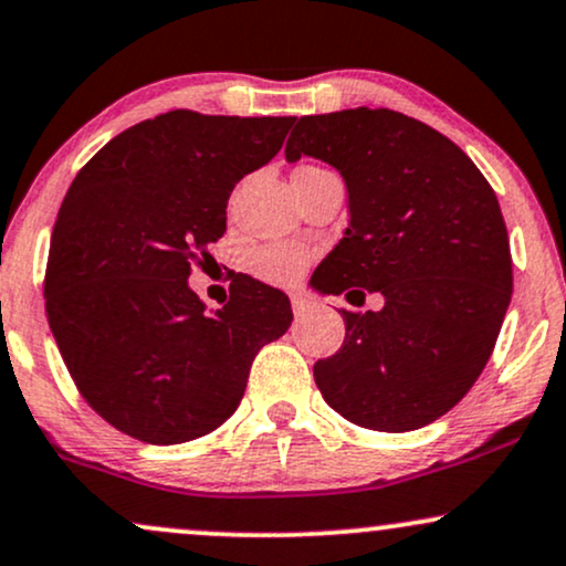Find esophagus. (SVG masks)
Masks as SVG:
<instances>
[{"instance_id":"esophagus-1","label":"esophagus","mask_w":566,"mask_h":566,"mask_svg":"<svg viewBox=\"0 0 566 566\" xmlns=\"http://www.w3.org/2000/svg\"><path fill=\"white\" fill-rule=\"evenodd\" d=\"M290 303H292V311H295V316H301V313H305L308 311V297L305 295H301V292H295V295L290 297Z\"/></svg>"}]
</instances>
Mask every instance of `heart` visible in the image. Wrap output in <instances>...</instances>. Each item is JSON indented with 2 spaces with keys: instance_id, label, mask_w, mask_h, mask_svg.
<instances>
[{
  "instance_id": "obj_1",
  "label": "heart",
  "mask_w": 566,
  "mask_h": 566,
  "mask_svg": "<svg viewBox=\"0 0 566 566\" xmlns=\"http://www.w3.org/2000/svg\"><path fill=\"white\" fill-rule=\"evenodd\" d=\"M308 261V250H303L301 244L274 242L253 250V255H250V271H253L261 282L287 287V284H295L297 279L303 276Z\"/></svg>"
}]
</instances>
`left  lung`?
<instances>
[{"mask_svg":"<svg viewBox=\"0 0 566 566\" xmlns=\"http://www.w3.org/2000/svg\"><path fill=\"white\" fill-rule=\"evenodd\" d=\"M292 124L287 160L329 163L348 187L350 223L313 287L385 297L382 311H343V348L313 377L353 424L419 430L478 382L512 303L499 197L464 149L403 113L356 107Z\"/></svg>","mask_w":566,"mask_h":566,"instance_id":"obj_1","label":"left lung"}]
</instances>
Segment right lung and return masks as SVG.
I'll return each instance as SVG.
<instances>
[{"mask_svg": "<svg viewBox=\"0 0 566 566\" xmlns=\"http://www.w3.org/2000/svg\"><path fill=\"white\" fill-rule=\"evenodd\" d=\"M295 118L171 111L94 155L52 229L44 301L78 392L115 430L176 446L240 406L263 345L290 329L284 292L237 274L208 313L192 265L227 231L242 176L282 149Z\"/></svg>", "mask_w": 566, "mask_h": 566, "instance_id": "add662e5", "label": "right lung"}]
</instances>
